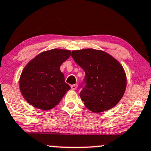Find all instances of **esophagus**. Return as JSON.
<instances>
[{
	"instance_id": "34e87169",
	"label": "esophagus",
	"mask_w": 151,
	"mask_h": 151,
	"mask_svg": "<svg viewBox=\"0 0 151 151\" xmlns=\"http://www.w3.org/2000/svg\"><path fill=\"white\" fill-rule=\"evenodd\" d=\"M77 87H78V85L77 83H75V84H73V85H71V88H72V90L77 89Z\"/></svg>"
}]
</instances>
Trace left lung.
<instances>
[{"label":"left lung","instance_id":"1","mask_svg":"<svg viewBox=\"0 0 151 151\" xmlns=\"http://www.w3.org/2000/svg\"><path fill=\"white\" fill-rule=\"evenodd\" d=\"M72 57L84 70L81 91L83 104L95 113L115 107L124 96L127 77L120 63L108 52L93 48L73 50Z\"/></svg>","mask_w":151,"mask_h":151}]
</instances>
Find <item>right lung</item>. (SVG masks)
<instances>
[{"mask_svg":"<svg viewBox=\"0 0 151 151\" xmlns=\"http://www.w3.org/2000/svg\"><path fill=\"white\" fill-rule=\"evenodd\" d=\"M70 55V50L55 48L41 52L27 63L19 81L27 103L42 110H50L60 103L70 89L60 67Z\"/></svg>","mask_w":151,"mask_h":151,"instance_id":"1","label":"right lung"}]
</instances>
